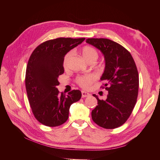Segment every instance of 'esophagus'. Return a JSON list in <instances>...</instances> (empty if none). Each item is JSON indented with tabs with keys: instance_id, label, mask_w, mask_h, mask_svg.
<instances>
[{
	"instance_id": "esophagus-1",
	"label": "esophagus",
	"mask_w": 160,
	"mask_h": 160,
	"mask_svg": "<svg viewBox=\"0 0 160 160\" xmlns=\"http://www.w3.org/2000/svg\"><path fill=\"white\" fill-rule=\"evenodd\" d=\"M90 96V93H87V92H86V91H82V98H86V97H88V96Z\"/></svg>"
}]
</instances>
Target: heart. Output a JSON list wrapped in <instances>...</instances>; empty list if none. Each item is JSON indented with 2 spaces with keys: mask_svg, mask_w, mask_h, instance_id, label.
<instances>
[{
  "mask_svg": "<svg viewBox=\"0 0 160 160\" xmlns=\"http://www.w3.org/2000/svg\"><path fill=\"white\" fill-rule=\"evenodd\" d=\"M82 56L86 59L87 61H89L91 59H96L97 60L98 57V52L96 49H94L93 47L91 46H84L82 49ZM73 55V52L70 51V52H67L66 55L64 57L63 60V66L64 67H66L67 66L68 62L71 56ZM97 79V76L95 73H89L86 74L84 76H78L76 78V82L78 85L80 86L81 87L84 88V89H87L89 88V86L92 84L95 80Z\"/></svg>",
  "mask_w": 160,
  "mask_h": 160,
  "instance_id": "1",
  "label": "heart"
}]
</instances>
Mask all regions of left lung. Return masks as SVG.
Wrapping results in <instances>:
<instances>
[{
	"label": "left lung",
	"instance_id": "8db88e82",
	"mask_svg": "<svg viewBox=\"0 0 160 160\" xmlns=\"http://www.w3.org/2000/svg\"><path fill=\"white\" fill-rule=\"evenodd\" d=\"M86 42L103 53L105 68L100 80L108 91L107 100H100L91 118L100 127L113 129L128 120L137 102L138 71L131 54L120 44L107 38H88Z\"/></svg>",
	"mask_w": 160,
	"mask_h": 160
}]
</instances>
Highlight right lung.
Masks as SVG:
<instances>
[{
	"label": "right lung",
	"instance_id": "right-lung-1",
	"mask_svg": "<svg viewBox=\"0 0 160 160\" xmlns=\"http://www.w3.org/2000/svg\"><path fill=\"white\" fill-rule=\"evenodd\" d=\"M85 40L58 38L42 42L30 56L25 74V87L33 114L40 123L58 127L69 118L71 105L79 100L82 93L73 90L65 96L56 88L58 78L64 73V57Z\"/></svg>",
	"mask_w": 160,
	"mask_h": 160
}]
</instances>
